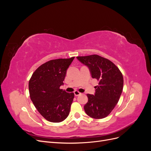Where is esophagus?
Instances as JSON below:
<instances>
[{
	"mask_svg": "<svg viewBox=\"0 0 151 151\" xmlns=\"http://www.w3.org/2000/svg\"><path fill=\"white\" fill-rule=\"evenodd\" d=\"M74 93V95L76 96H78L81 95V93H79V92L78 91H75Z\"/></svg>",
	"mask_w": 151,
	"mask_h": 151,
	"instance_id": "1",
	"label": "esophagus"
}]
</instances>
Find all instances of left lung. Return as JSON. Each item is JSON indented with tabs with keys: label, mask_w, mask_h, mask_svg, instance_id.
Here are the masks:
<instances>
[{
	"label": "left lung",
	"mask_w": 151,
	"mask_h": 151,
	"mask_svg": "<svg viewBox=\"0 0 151 151\" xmlns=\"http://www.w3.org/2000/svg\"><path fill=\"white\" fill-rule=\"evenodd\" d=\"M77 58L89 68L91 77L99 81L94 87V94H87L88 101L84 106L85 112L95 119L104 118L119 101L123 87L122 72L112 62L97 55Z\"/></svg>",
	"instance_id": "obj_1"
}]
</instances>
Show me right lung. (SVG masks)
Masks as SVG:
<instances>
[{
	"label": "right lung",
	"instance_id": "add662e5",
	"mask_svg": "<svg viewBox=\"0 0 151 151\" xmlns=\"http://www.w3.org/2000/svg\"><path fill=\"white\" fill-rule=\"evenodd\" d=\"M74 59L59 58L45 63L35 71L29 81L32 102L50 122H61L69 115L74 94L68 93L60 87L63 85L67 70Z\"/></svg>",
	"mask_w": 151,
	"mask_h": 151
}]
</instances>
